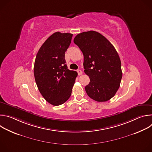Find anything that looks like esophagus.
Segmentation results:
<instances>
[{
    "instance_id": "1",
    "label": "esophagus",
    "mask_w": 152,
    "mask_h": 152,
    "mask_svg": "<svg viewBox=\"0 0 152 152\" xmlns=\"http://www.w3.org/2000/svg\"><path fill=\"white\" fill-rule=\"evenodd\" d=\"M77 73H78L79 75H82V73H83V72H82V71L81 70H77Z\"/></svg>"
}]
</instances>
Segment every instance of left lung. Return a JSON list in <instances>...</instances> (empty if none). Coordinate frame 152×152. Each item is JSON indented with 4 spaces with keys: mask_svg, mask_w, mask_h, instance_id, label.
I'll list each match as a JSON object with an SVG mask.
<instances>
[{
    "mask_svg": "<svg viewBox=\"0 0 152 152\" xmlns=\"http://www.w3.org/2000/svg\"><path fill=\"white\" fill-rule=\"evenodd\" d=\"M74 42L83 53L85 73L90 81L85 89L92 99L103 102L113 97L122 78L121 61L114 46L100 33L77 34Z\"/></svg>",
    "mask_w": 152,
    "mask_h": 152,
    "instance_id": "1",
    "label": "left lung"
}]
</instances>
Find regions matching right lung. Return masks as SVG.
I'll list each match as a JSON object with an SVG mask.
<instances>
[{"instance_id":"obj_1","label":"right lung","mask_w":152,"mask_h":152,"mask_svg":"<svg viewBox=\"0 0 152 152\" xmlns=\"http://www.w3.org/2000/svg\"><path fill=\"white\" fill-rule=\"evenodd\" d=\"M72 34L56 32L39 49L34 73L38 88L45 99L54 106L66 102L70 97L77 73L68 69L65 53Z\"/></svg>"}]
</instances>
